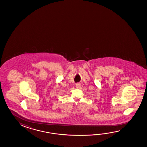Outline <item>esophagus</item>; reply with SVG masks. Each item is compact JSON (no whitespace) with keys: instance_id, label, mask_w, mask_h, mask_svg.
<instances>
[{"instance_id":"obj_1","label":"esophagus","mask_w":147,"mask_h":147,"mask_svg":"<svg viewBox=\"0 0 147 147\" xmlns=\"http://www.w3.org/2000/svg\"><path fill=\"white\" fill-rule=\"evenodd\" d=\"M76 87L77 88H80V87H81V84L80 83H77L76 84Z\"/></svg>"}]
</instances>
